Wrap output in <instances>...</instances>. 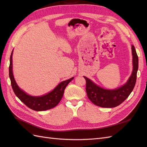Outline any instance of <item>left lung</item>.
Returning <instances> with one entry per match:
<instances>
[{
	"instance_id": "left-lung-1",
	"label": "left lung",
	"mask_w": 147,
	"mask_h": 147,
	"mask_svg": "<svg viewBox=\"0 0 147 147\" xmlns=\"http://www.w3.org/2000/svg\"><path fill=\"white\" fill-rule=\"evenodd\" d=\"M133 71L127 82L116 90H108L100 88L86 77V91L88 97L93 104L101 107L113 108L121 104L130 95L134 89L139 67V58L134 45H132Z\"/></svg>"
}]
</instances>
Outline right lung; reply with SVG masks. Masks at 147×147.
<instances>
[{
	"instance_id": "add662e5",
	"label": "right lung",
	"mask_w": 147,
	"mask_h": 147,
	"mask_svg": "<svg viewBox=\"0 0 147 147\" xmlns=\"http://www.w3.org/2000/svg\"><path fill=\"white\" fill-rule=\"evenodd\" d=\"M12 53L13 51L10 55L9 76L13 90L16 96L26 106L35 111L47 110L56 107L59 103L62 97H63L65 87L72 80L74 77L61 82L51 92H49L46 95L40 97L30 96L21 90L17 85L15 78L13 77L12 71Z\"/></svg>"
}]
</instances>
